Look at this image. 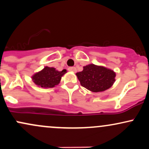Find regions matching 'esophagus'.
I'll return each instance as SVG.
<instances>
[{"instance_id": "obj_1", "label": "esophagus", "mask_w": 149, "mask_h": 149, "mask_svg": "<svg viewBox=\"0 0 149 149\" xmlns=\"http://www.w3.org/2000/svg\"><path fill=\"white\" fill-rule=\"evenodd\" d=\"M68 70L69 71H73V72H76V67H69Z\"/></svg>"}]
</instances>
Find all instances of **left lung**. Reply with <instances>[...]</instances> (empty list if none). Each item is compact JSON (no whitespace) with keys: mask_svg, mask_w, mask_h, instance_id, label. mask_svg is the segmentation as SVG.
I'll list each match as a JSON object with an SVG mask.
<instances>
[{"mask_svg":"<svg viewBox=\"0 0 149 149\" xmlns=\"http://www.w3.org/2000/svg\"><path fill=\"white\" fill-rule=\"evenodd\" d=\"M80 85L94 92H103L115 82L116 73L104 66L89 64L83 66L81 72L76 73Z\"/></svg>","mask_w":149,"mask_h":149,"instance_id":"8db88e82","label":"left lung"}]
</instances>
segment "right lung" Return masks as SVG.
<instances>
[{"instance_id":"1","label":"right lung","mask_w":149,"mask_h":149,"mask_svg":"<svg viewBox=\"0 0 149 149\" xmlns=\"http://www.w3.org/2000/svg\"><path fill=\"white\" fill-rule=\"evenodd\" d=\"M66 72V69L58 71L54 68L45 66L40 72L35 73L32 80L36 85L41 88H51L59 84L61 76Z\"/></svg>"}]
</instances>
